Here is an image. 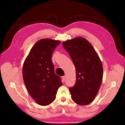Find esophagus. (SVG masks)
Here are the masks:
<instances>
[{
	"label": "esophagus",
	"mask_w": 125,
	"mask_h": 125,
	"mask_svg": "<svg viewBox=\"0 0 125 125\" xmlns=\"http://www.w3.org/2000/svg\"><path fill=\"white\" fill-rule=\"evenodd\" d=\"M62 79H63V81H65V76H62Z\"/></svg>",
	"instance_id": "34e87169"
}]
</instances>
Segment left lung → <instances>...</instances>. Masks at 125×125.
<instances>
[{
    "label": "left lung",
    "mask_w": 125,
    "mask_h": 125,
    "mask_svg": "<svg viewBox=\"0 0 125 125\" xmlns=\"http://www.w3.org/2000/svg\"><path fill=\"white\" fill-rule=\"evenodd\" d=\"M62 44L76 68V83L69 89L71 98L78 105H88L94 99L102 84V63L91 44L85 38L78 37Z\"/></svg>",
    "instance_id": "obj_1"
}]
</instances>
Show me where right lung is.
I'll return each mask as SVG.
<instances>
[{"instance_id":"1","label":"right lung","mask_w":125,"mask_h":125,"mask_svg":"<svg viewBox=\"0 0 125 125\" xmlns=\"http://www.w3.org/2000/svg\"><path fill=\"white\" fill-rule=\"evenodd\" d=\"M60 41L40 40L31 48L22 67L23 79L31 96L39 105L46 106L54 101L61 78L55 73L52 54Z\"/></svg>"}]
</instances>
